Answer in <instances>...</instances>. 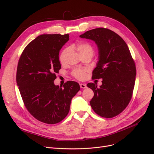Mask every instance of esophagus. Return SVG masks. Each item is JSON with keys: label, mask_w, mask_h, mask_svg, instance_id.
Segmentation results:
<instances>
[{"label": "esophagus", "mask_w": 154, "mask_h": 154, "mask_svg": "<svg viewBox=\"0 0 154 154\" xmlns=\"http://www.w3.org/2000/svg\"><path fill=\"white\" fill-rule=\"evenodd\" d=\"M80 87L82 88H86L87 87L86 84H80Z\"/></svg>", "instance_id": "34e87169"}]
</instances>
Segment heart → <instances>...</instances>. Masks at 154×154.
Instances as JSON below:
<instances>
[{
	"label": "heart",
	"mask_w": 154,
	"mask_h": 154,
	"mask_svg": "<svg viewBox=\"0 0 154 154\" xmlns=\"http://www.w3.org/2000/svg\"><path fill=\"white\" fill-rule=\"evenodd\" d=\"M76 49L80 56L89 55L92 57L94 53L93 47L89 44H87L85 42H80L77 44L76 45ZM68 49L67 48H66V49H64L60 55V62L62 63H63L65 62V57H66V55ZM85 72L86 70L85 69H76L73 71L72 75L77 79L83 80L85 77Z\"/></svg>",
	"instance_id": "heart-1"
}]
</instances>
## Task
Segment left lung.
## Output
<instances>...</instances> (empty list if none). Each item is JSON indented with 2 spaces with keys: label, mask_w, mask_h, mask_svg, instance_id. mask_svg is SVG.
Here are the masks:
<instances>
[{
  "label": "left lung",
  "mask_w": 154,
  "mask_h": 154,
  "mask_svg": "<svg viewBox=\"0 0 154 154\" xmlns=\"http://www.w3.org/2000/svg\"><path fill=\"white\" fill-rule=\"evenodd\" d=\"M79 37L93 40L99 51L92 79H102V84H87L94 92L91 106L99 116L114 117L128 106L134 91L136 68L129 48L122 37L107 29H94Z\"/></svg>",
  "instance_id": "obj_1"
}]
</instances>
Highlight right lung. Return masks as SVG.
I'll return each instance as SVG.
<instances>
[{"label": "right lung", "mask_w": 154, "mask_h": 154, "mask_svg": "<svg viewBox=\"0 0 154 154\" xmlns=\"http://www.w3.org/2000/svg\"><path fill=\"white\" fill-rule=\"evenodd\" d=\"M69 35L43 34L30 42L19 60L16 81L25 106L40 122L54 124L66 117L79 84L67 81L54 84L61 65L59 55Z\"/></svg>", "instance_id": "add662e5"}]
</instances>
